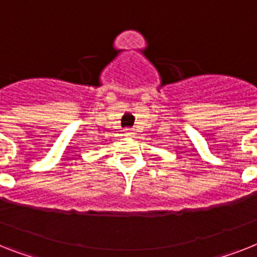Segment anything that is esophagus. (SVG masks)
I'll use <instances>...</instances> for the list:
<instances>
[{
  "label": "esophagus",
  "instance_id": "34e87169",
  "mask_svg": "<svg viewBox=\"0 0 257 257\" xmlns=\"http://www.w3.org/2000/svg\"><path fill=\"white\" fill-rule=\"evenodd\" d=\"M124 132H125V136H129V137H132V136H133V132H132V129H125V131H124Z\"/></svg>",
  "mask_w": 257,
  "mask_h": 257
}]
</instances>
